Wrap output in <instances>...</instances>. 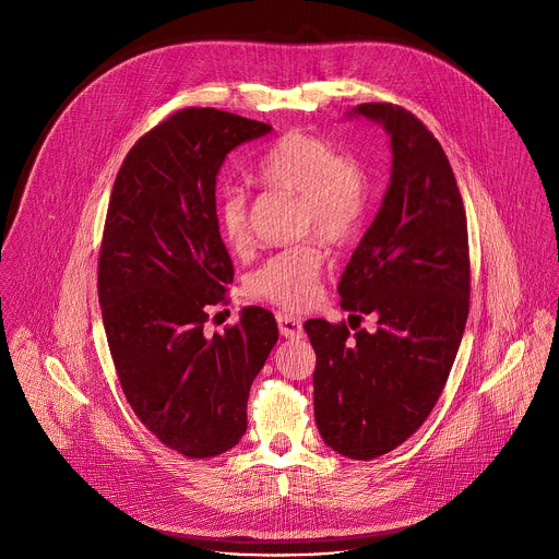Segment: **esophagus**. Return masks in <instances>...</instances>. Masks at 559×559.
<instances>
[{"instance_id":"obj_1","label":"esophagus","mask_w":559,"mask_h":559,"mask_svg":"<svg viewBox=\"0 0 559 559\" xmlns=\"http://www.w3.org/2000/svg\"><path fill=\"white\" fill-rule=\"evenodd\" d=\"M276 321H278L281 336L292 338V341H294V338H302V323L298 321L296 316H292V313H278Z\"/></svg>"}]
</instances>
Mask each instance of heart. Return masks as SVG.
Masks as SVG:
<instances>
[{"mask_svg": "<svg viewBox=\"0 0 559 559\" xmlns=\"http://www.w3.org/2000/svg\"><path fill=\"white\" fill-rule=\"evenodd\" d=\"M257 179L296 197L300 231L341 246L358 229L367 207V179L358 164L338 154L325 139L292 130L278 136L254 166ZM216 227L231 252L252 246L248 199L243 190L225 188L216 201ZM325 252L316 241L300 243L267 259L248 281V292L283 309H305L318 296Z\"/></svg>", "mask_w": 559, "mask_h": 559, "instance_id": "b5f03b06", "label": "heart"}]
</instances>
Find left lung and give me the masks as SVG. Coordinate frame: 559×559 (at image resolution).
Here are the masks:
<instances>
[{
	"label": "left lung",
	"instance_id": "left-lung-1",
	"mask_svg": "<svg viewBox=\"0 0 559 559\" xmlns=\"http://www.w3.org/2000/svg\"><path fill=\"white\" fill-rule=\"evenodd\" d=\"M389 134L391 179L380 210L354 250L341 307L373 313L378 330L311 318L313 416L328 447L373 460L414 436L453 367L471 292L462 197L438 139L409 110L360 104ZM360 318V316H356Z\"/></svg>",
	"mask_w": 559,
	"mask_h": 559
}]
</instances>
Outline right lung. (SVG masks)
<instances>
[{
	"mask_svg": "<svg viewBox=\"0 0 559 559\" xmlns=\"http://www.w3.org/2000/svg\"><path fill=\"white\" fill-rule=\"evenodd\" d=\"M272 126L183 108L128 152L108 203L99 305L112 362L136 418L166 447L214 457L248 429L250 386L278 341L274 313L246 307L203 332L234 278L216 227L225 156Z\"/></svg>",
	"mask_w": 559,
	"mask_h": 559,
	"instance_id": "1",
	"label": "right lung"
}]
</instances>
